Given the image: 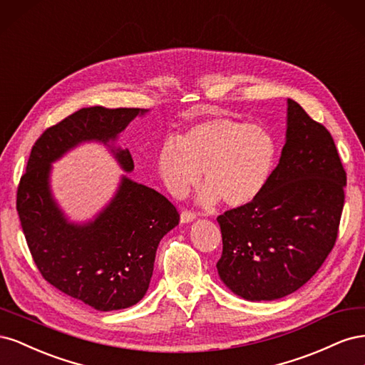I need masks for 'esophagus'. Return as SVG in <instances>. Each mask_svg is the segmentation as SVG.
I'll list each match as a JSON object with an SVG mask.
<instances>
[{"instance_id": "1", "label": "esophagus", "mask_w": 365, "mask_h": 365, "mask_svg": "<svg viewBox=\"0 0 365 365\" xmlns=\"http://www.w3.org/2000/svg\"><path fill=\"white\" fill-rule=\"evenodd\" d=\"M196 217H197V215L195 212H192V210H184V212H181V222L182 224H189Z\"/></svg>"}]
</instances>
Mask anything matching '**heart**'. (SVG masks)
Masks as SVG:
<instances>
[{
	"label": "heart",
	"mask_w": 365,
	"mask_h": 365,
	"mask_svg": "<svg viewBox=\"0 0 365 365\" xmlns=\"http://www.w3.org/2000/svg\"><path fill=\"white\" fill-rule=\"evenodd\" d=\"M277 148L269 130L216 114L160 148L157 168L168 190L184 196L201 180L202 205L219 200L227 207L247 205L262 193L274 169Z\"/></svg>",
	"instance_id": "b5f03b06"
}]
</instances>
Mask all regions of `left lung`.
Here are the masks:
<instances>
[{
	"mask_svg": "<svg viewBox=\"0 0 365 365\" xmlns=\"http://www.w3.org/2000/svg\"><path fill=\"white\" fill-rule=\"evenodd\" d=\"M346 170L330 132L288 98L282 157L262 193L217 216L227 288L250 302H269L311 280L332 251Z\"/></svg>",
	"mask_w": 365,
	"mask_h": 365,
	"instance_id": "left-lung-1",
	"label": "left lung"
}]
</instances>
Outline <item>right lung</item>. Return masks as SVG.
Here are the masks:
<instances>
[{
  "label": "right lung",
  "instance_id": "right-lung-1",
  "mask_svg": "<svg viewBox=\"0 0 365 365\" xmlns=\"http://www.w3.org/2000/svg\"><path fill=\"white\" fill-rule=\"evenodd\" d=\"M148 109L82 108L48 129L31 148L21 176L16 210L33 260L54 288L97 311H118L145 297L160 240L180 222L168 197L121 176L111 200L90 222H68L50 190L51 163L82 141H115ZM121 169L134 161L128 149H111Z\"/></svg>",
  "mask_w": 365,
  "mask_h": 365
}]
</instances>
